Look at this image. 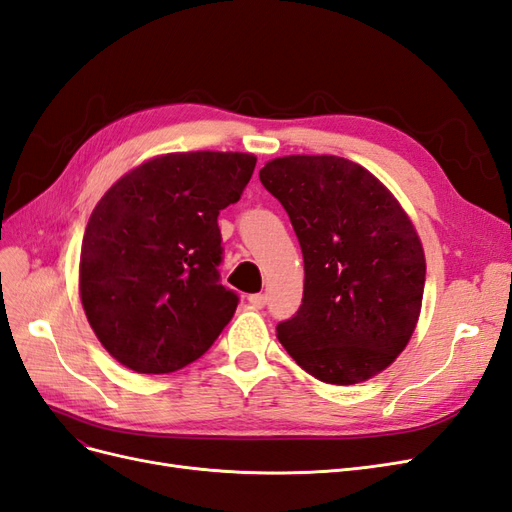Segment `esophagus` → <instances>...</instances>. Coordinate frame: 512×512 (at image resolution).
<instances>
[{
    "label": "esophagus",
    "instance_id": "1",
    "mask_svg": "<svg viewBox=\"0 0 512 512\" xmlns=\"http://www.w3.org/2000/svg\"><path fill=\"white\" fill-rule=\"evenodd\" d=\"M247 301H250V305H254V307H265L267 305V294H250V297H247Z\"/></svg>",
    "mask_w": 512,
    "mask_h": 512
}]
</instances>
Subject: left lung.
Returning a JSON list of instances; mask_svg holds the SVG:
<instances>
[{"label":"left lung","mask_w":512,"mask_h":512,"mask_svg":"<svg viewBox=\"0 0 512 512\" xmlns=\"http://www.w3.org/2000/svg\"><path fill=\"white\" fill-rule=\"evenodd\" d=\"M305 262L303 303L277 339L307 374L356 384L406 348L421 314V239L384 185L337 156H286L260 168Z\"/></svg>","instance_id":"obj_1"}]
</instances>
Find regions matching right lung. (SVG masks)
<instances>
[{
	"instance_id": "obj_1",
	"label": "right lung",
	"mask_w": 512,
	"mask_h": 512,
	"mask_svg": "<svg viewBox=\"0 0 512 512\" xmlns=\"http://www.w3.org/2000/svg\"><path fill=\"white\" fill-rule=\"evenodd\" d=\"M252 153L153 158L108 190L81 247V301L108 354L138 374H170L203 356L239 305L220 284L218 215L237 203Z\"/></svg>"
}]
</instances>
